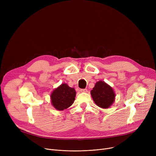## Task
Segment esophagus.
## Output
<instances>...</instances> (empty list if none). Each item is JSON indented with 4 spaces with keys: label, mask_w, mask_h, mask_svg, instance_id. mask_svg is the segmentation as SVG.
I'll use <instances>...</instances> for the list:
<instances>
[{
    "label": "esophagus",
    "mask_w": 156,
    "mask_h": 156,
    "mask_svg": "<svg viewBox=\"0 0 156 156\" xmlns=\"http://www.w3.org/2000/svg\"><path fill=\"white\" fill-rule=\"evenodd\" d=\"M80 91L81 92H87V89H80Z\"/></svg>",
    "instance_id": "34e87169"
}]
</instances>
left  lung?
Segmentation results:
<instances>
[{"label":"left lung","mask_w":156,"mask_h":156,"mask_svg":"<svg viewBox=\"0 0 156 156\" xmlns=\"http://www.w3.org/2000/svg\"><path fill=\"white\" fill-rule=\"evenodd\" d=\"M91 95L96 105L104 109L109 108L115 98V94L112 87L102 81H99L95 83L91 90Z\"/></svg>","instance_id":"1"}]
</instances>
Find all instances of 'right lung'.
I'll return each instance as SVG.
<instances>
[{"label":"right lung","mask_w":156,"mask_h":156,"mask_svg":"<svg viewBox=\"0 0 156 156\" xmlns=\"http://www.w3.org/2000/svg\"><path fill=\"white\" fill-rule=\"evenodd\" d=\"M76 91L66 83H63L55 88L52 93L51 102L54 107L59 111L68 108L75 100Z\"/></svg>","instance_id":"right-lung-1"}]
</instances>
